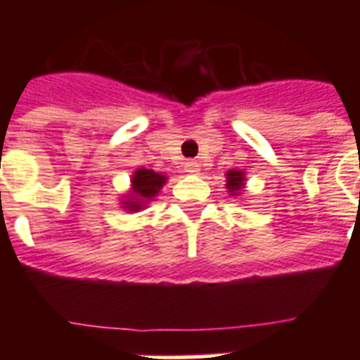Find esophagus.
Instances as JSON below:
<instances>
[{
    "mask_svg": "<svg viewBox=\"0 0 360 360\" xmlns=\"http://www.w3.org/2000/svg\"><path fill=\"white\" fill-rule=\"evenodd\" d=\"M200 164L196 162V160H186L185 162V172L186 174H192V175H196V174H200Z\"/></svg>",
    "mask_w": 360,
    "mask_h": 360,
    "instance_id": "1",
    "label": "esophagus"
}]
</instances>
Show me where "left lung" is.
Segmentation results:
<instances>
[{"label": "left lung", "mask_w": 360, "mask_h": 360, "mask_svg": "<svg viewBox=\"0 0 360 360\" xmlns=\"http://www.w3.org/2000/svg\"><path fill=\"white\" fill-rule=\"evenodd\" d=\"M246 185V174L245 169H228L226 172V188L230 196H243Z\"/></svg>", "instance_id": "left-lung-1"}]
</instances>
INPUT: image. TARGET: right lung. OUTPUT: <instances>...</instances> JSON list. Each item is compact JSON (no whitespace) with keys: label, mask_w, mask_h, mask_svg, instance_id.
<instances>
[{"label":"right lung","mask_w":360,"mask_h":360,"mask_svg":"<svg viewBox=\"0 0 360 360\" xmlns=\"http://www.w3.org/2000/svg\"><path fill=\"white\" fill-rule=\"evenodd\" d=\"M168 175L155 169L138 168L130 175V188L127 194H121V207L130 213H138L141 209L149 207V203L155 202L158 192L166 185Z\"/></svg>","instance_id":"1"}]
</instances>
